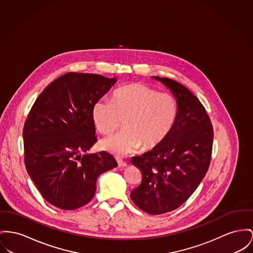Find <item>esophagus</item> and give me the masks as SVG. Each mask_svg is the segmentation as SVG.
<instances>
[{
	"label": "esophagus",
	"instance_id": "1",
	"mask_svg": "<svg viewBox=\"0 0 253 253\" xmlns=\"http://www.w3.org/2000/svg\"><path fill=\"white\" fill-rule=\"evenodd\" d=\"M117 163H118L119 167H126V163L124 162V161L121 160V159H117Z\"/></svg>",
	"mask_w": 253,
	"mask_h": 253
}]
</instances>
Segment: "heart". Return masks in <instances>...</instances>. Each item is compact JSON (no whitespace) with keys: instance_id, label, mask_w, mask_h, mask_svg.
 I'll use <instances>...</instances> for the list:
<instances>
[{"instance_id":"heart-1","label":"heart","mask_w":253,"mask_h":253,"mask_svg":"<svg viewBox=\"0 0 253 253\" xmlns=\"http://www.w3.org/2000/svg\"><path fill=\"white\" fill-rule=\"evenodd\" d=\"M176 99L169 93L141 84L118 88L113 100L102 98L92 108L96 128L102 134L116 130L122 121L124 131L103 138L101 148L118 157L158 146L171 131L178 117Z\"/></svg>"}]
</instances>
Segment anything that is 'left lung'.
I'll list each match as a JSON object with an SVG mask.
<instances>
[{"instance_id":"8db88e82","label":"left lung","mask_w":253,"mask_h":253,"mask_svg":"<svg viewBox=\"0 0 253 253\" xmlns=\"http://www.w3.org/2000/svg\"><path fill=\"white\" fill-rule=\"evenodd\" d=\"M152 79L170 91L179 112L158 146L131 159L142 172V182L130 198L141 210L159 215L179 207L200 185L209 168L214 133L205 108L189 89L168 78Z\"/></svg>"}]
</instances>
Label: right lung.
<instances>
[{
  "instance_id": "right-lung-1",
  "label": "right lung",
  "mask_w": 253,
  "mask_h": 253,
  "mask_svg": "<svg viewBox=\"0 0 253 253\" xmlns=\"http://www.w3.org/2000/svg\"><path fill=\"white\" fill-rule=\"evenodd\" d=\"M116 82L67 73L43 90L26 120V168L42 197L57 208L75 210L88 203L98 177L117 167L107 152L86 153L97 141L93 105Z\"/></svg>"
}]
</instances>
